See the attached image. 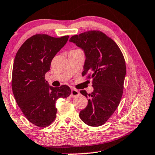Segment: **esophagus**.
<instances>
[{"instance_id":"obj_1","label":"esophagus","mask_w":155,"mask_h":155,"mask_svg":"<svg viewBox=\"0 0 155 155\" xmlns=\"http://www.w3.org/2000/svg\"><path fill=\"white\" fill-rule=\"evenodd\" d=\"M78 95H79V91H77V90H76V89H72V90H71V95H70L71 97H74L78 96Z\"/></svg>"}]
</instances>
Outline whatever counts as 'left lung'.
Returning <instances> with one entry per match:
<instances>
[{
  "label": "left lung",
  "instance_id": "1",
  "mask_svg": "<svg viewBox=\"0 0 155 155\" xmlns=\"http://www.w3.org/2000/svg\"><path fill=\"white\" fill-rule=\"evenodd\" d=\"M69 41L84 50L86 60L82 76L92 78L94 90L88 94V105L80 119L91 126L104 124L118 107L124 91L126 69L120 48L112 38L100 31H88L71 36Z\"/></svg>",
  "mask_w": 155,
  "mask_h": 155
}]
</instances>
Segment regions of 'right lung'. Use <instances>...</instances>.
<instances>
[{"instance_id": "1", "label": "right lung", "mask_w": 155, "mask_h": 155, "mask_svg": "<svg viewBox=\"0 0 155 155\" xmlns=\"http://www.w3.org/2000/svg\"><path fill=\"white\" fill-rule=\"evenodd\" d=\"M68 38L69 36L55 38L47 34L34 35L21 45L15 58L13 95L26 118L38 127L53 123L56 118V100L71 94L68 86L54 88L45 79L52 60Z\"/></svg>"}]
</instances>
